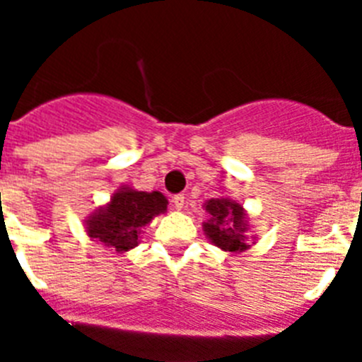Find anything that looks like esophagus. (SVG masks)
Instances as JSON below:
<instances>
[{"mask_svg":"<svg viewBox=\"0 0 362 362\" xmlns=\"http://www.w3.org/2000/svg\"><path fill=\"white\" fill-rule=\"evenodd\" d=\"M172 203H174V206L177 210L185 209V203H187V197H185V194H175L174 197H172Z\"/></svg>","mask_w":362,"mask_h":362,"instance_id":"obj_1","label":"esophagus"}]
</instances>
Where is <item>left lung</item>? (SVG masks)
Listing matches in <instances>:
<instances>
[{
    "mask_svg": "<svg viewBox=\"0 0 362 362\" xmlns=\"http://www.w3.org/2000/svg\"><path fill=\"white\" fill-rule=\"evenodd\" d=\"M206 212L212 219L204 223V232L214 245L226 252H243L245 243V214L238 203L232 199H210L206 203Z\"/></svg>",
    "mask_w": 362,
    "mask_h": 362,
    "instance_id": "1",
    "label": "left lung"
}]
</instances>
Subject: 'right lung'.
<instances>
[{
    "instance_id": "1",
    "label": "right lung",
    "mask_w": 362,
    "mask_h": 362,
    "mask_svg": "<svg viewBox=\"0 0 362 362\" xmlns=\"http://www.w3.org/2000/svg\"><path fill=\"white\" fill-rule=\"evenodd\" d=\"M166 197L161 192H136L121 188L114 194L107 209L88 219V235L116 252H127L137 245L141 228L153 216L166 210Z\"/></svg>"
}]
</instances>
